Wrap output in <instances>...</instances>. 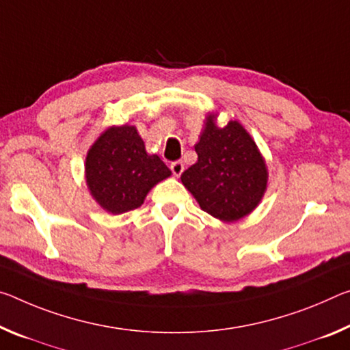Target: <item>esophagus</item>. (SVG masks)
<instances>
[{
	"label": "esophagus",
	"instance_id": "esophagus-1",
	"mask_svg": "<svg viewBox=\"0 0 350 350\" xmlns=\"http://www.w3.org/2000/svg\"><path fill=\"white\" fill-rule=\"evenodd\" d=\"M171 171H173V174L176 177H179L182 173H184V162H180V160H177V162L171 163Z\"/></svg>",
	"mask_w": 350,
	"mask_h": 350
}]
</instances>
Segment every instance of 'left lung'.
Wrapping results in <instances>:
<instances>
[{
    "label": "left lung",
    "mask_w": 350,
    "mask_h": 350,
    "mask_svg": "<svg viewBox=\"0 0 350 350\" xmlns=\"http://www.w3.org/2000/svg\"><path fill=\"white\" fill-rule=\"evenodd\" d=\"M218 113L208 112L195 145L198 162L180 180L204 212L224 223L251 215L268 188V166L257 143L240 121L216 124Z\"/></svg>",
    "instance_id": "obj_1"
}]
</instances>
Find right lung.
I'll use <instances>...</instances> for the list:
<instances>
[{
    "instance_id": "add662e5",
    "label": "right lung",
    "mask_w": 350,
    "mask_h": 350,
    "mask_svg": "<svg viewBox=\"0 0 350 350\" xmlns=\"http://www.w3.org/2000/svg\"><path fill=\"white\" fill-rule=\"evenodd\" d=\"M85 184L105 212L121 215L138 208L159 182L171 176L157 154H148L132 124L110 126L87 151Z\"/></svg>"
}]
</instances>
